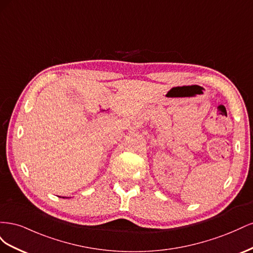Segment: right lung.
Segmentation results:
<instances>
[{"mask_svg": "<svg viewBox=\"0 0 253 253\" xmlns=\"http://www.w3.org/2000/svg\"><path fill=\"white\" fill-rule=\"evenodd\" d=\"M63 198H64V197H63Z\"/></svg>", "mask_w": 253, "mask_h": 253, "instance_id": "add662e5", "label": "right lung"}]
</instances>
